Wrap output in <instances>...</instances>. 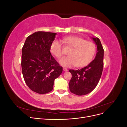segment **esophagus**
<instances>
[{
  "label": "esophagus",
  "mask_w": 127,
  "mask_h": 127,
  "mask_svg": "<svg viewBox=\"0 0 127 127\" xmlns=\"http://www.w3.org/2000/svg\"><path fill=\"white\" fill-rule=\"evenodd\" d=\"M63 70H64V71H68L67 68H65V67H63Z\"/></svg>",
  "instance_id": "34e87169"
}]
</instances>
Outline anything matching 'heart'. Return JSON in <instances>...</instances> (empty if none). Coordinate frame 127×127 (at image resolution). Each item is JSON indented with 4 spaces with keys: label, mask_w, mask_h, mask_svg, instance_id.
<instances>
[{
    "label": "heart",
    "mask_w": 127,
    "mask_h": 127,
    "mask_svg": "<svg viewBox=\"0 0 127 127\" xmlns=\"http://www.w3.org/2000/svg\"><path fill=\"white\" fill-rule=\"evenodd\" d=\"M61 41L72 48L69 52V56L64 57L59 61L60 64L64 67L77 66L82 67L86 66L93 59L96 50L93 42L86 41L78 36L64 37ZM50 50L57 58H60L63 55V47L58 40H55L52 42Z\"/></svg>",
    "instance_id": "1"
}]
</instances>
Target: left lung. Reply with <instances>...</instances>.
<instances>
[{"label":"left lung","instance_id":"1","mask_svg":"<svg viewBox=\"0 0 127 127\" xmlns=\"http://www.w3.org/2000/svg\"><path fill=\"white\" fill-rule=\"evenodd\" d=\"M91 38L97 46L95 59L80 69L69 70L72 75L69 84V90L77 95H84L91 93L97 86L102 74L104 50L98 37Z\"/></svg>","mask_w":127,"mask_h":127}]
</instances>
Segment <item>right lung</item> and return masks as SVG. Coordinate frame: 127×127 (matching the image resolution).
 Wrapping results in <instances>:
<instances>
[{"label":"right lung","mask_w":127,"mask_h":127,"mask_svg":"<svg viewBox=\"0 0 127 127\" xmlns=\"http://www.w3.org/2000/svg\"><path fill=\"white\" fill-rule=\"evenodd\" d=\"M56 35V33L35 32L26 38L22 48L23 76L26 85L37 93L51 92L55 79L63 72V67L50 50Z\"/></svg>","instance_id":"right-lung-1"}]
</instances>
